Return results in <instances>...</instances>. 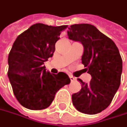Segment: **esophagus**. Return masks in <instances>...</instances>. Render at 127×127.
<instances>
[{
  "label": "esophagus",
  "mask_w": 127,
  "mask_h": 127,
  "mask_svg": "<svg viewBox=\"0 0 127 127\" xmlns=\"http://www.w3.org/2000/svg\"><path fill=\"white\" fill-rule=\"evenodd\" d=\"M69 77H70V80H71V81H74V80H75V78L73 76H72L71 75H69Z\"/></svg>",
  "instance_id": "esophagus-1"
}]
</instances>
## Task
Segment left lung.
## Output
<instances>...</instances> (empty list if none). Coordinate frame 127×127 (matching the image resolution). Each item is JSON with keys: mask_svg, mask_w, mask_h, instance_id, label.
<instances>
[{"mask_svg": "<svg viewBox=\"0 0 127 127\" xmlns=\"http://www.w3.org/2000/svg\"><path fill=\"white\" fill-rule=\"evenodd\" d=\"M70 40L84 47L82 63L92 76L89 84L81 79L82 89L72 95L75 108L85 114L95 115L108 107L120 85L122 60L115 42L93 25L73 24L68 28Z\"/></svg>", "mask_w": 127, "mask_h": 127, "instance_id": "1", "label": "left lung"}]
</instances>
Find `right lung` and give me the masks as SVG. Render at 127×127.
Listing matches in <instances>:
<instances>
[{"instance_id": "right-lung-1", "label": "right lung", "mask_w": 127, "mask_h": 127, "mask_svg": "<svg viewBox=\"0 0 127 127\" xmlns=\"http://www.w3.org/2000/svg\"><path fill=\"white\" fill-rule=\"evenodd\" d=\"M67 26L35 24L14 41L8 55L7 75L16 98L28 109L47 108L58 91L70 82L65 73L52 74L43 65L53 56L55 43Z\"/></svg>"}]
</instances>
